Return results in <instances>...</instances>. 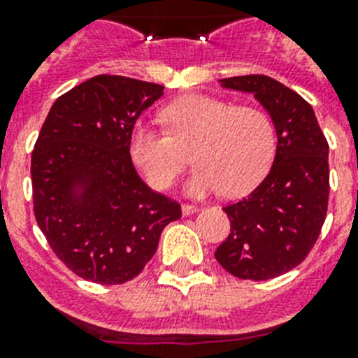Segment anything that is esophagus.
<instances>
[{
	"instance_id": "1",
	"label": "esophagus",
	"mask_w": 358,
	"mask_h": 358,
	"mask_svg": "<svg viewBox=\"0 0 358 358\" xmlns=\"http://www.w3.org/2000/svg\"><path fill=\"white\" fill-rule=\"evenodd\" d=\"M199 206H194V204H182V215H192L197 213Z\"/></svg>"
}]
</instances>
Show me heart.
<instances>
[{
    "label": "heart",
    "instance_id": "b5f03b06",
    "mask_svg": "<svg viewBox=\"0 0 358 358\" xmlns=\"http://www.w3.org/2000/svg\"><path fill=\"white\" fill-rule=\"evenodd\" d=\"M166 132L138 125L132 131L129 152L148 185L166 189L186 166L194 148L199 164L189 177V195L224 189L229 197L248 194L267 176L276 156V129L265 110L233 106L206 94H186L161 113Z\"/></svg>",
    "mask_w": 358,
    "mask_h": 358
}]
</instances>
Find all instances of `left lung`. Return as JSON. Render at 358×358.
<instances>
[{
    "mask_svg": "<svg viewBox=\"0 0 358 358\" xmlns=\"http://www.w3.org/2000/svg\"><path fill=\"white\" fill-rule=\"evenodd\" d=\"M222 85L255 94L273 118L278 147L264 181L222 208L231 231L215 258L240 280H271L297 267L317 242L330 194L328 141L312 106L281 82L243 75Z\"/></svg>",
    "mask_w": 358,
    "mask_h": 358,
    "instance_id": "1",
    "label": "left lung"
}]
</instances>
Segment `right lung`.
I'll return each mask as SVG.
<instances>
[{"label":"right lung","instance_id":"right-lung-1","mask_svg":"<svg viewBox=\"0 0 358 358\" xmlns=\"http://www.w3.org/2000/svg\"><path fill=\"white\" fill-rule=\"evenodd\" d=\"M163 85L98 75L55 100L31 152L34 215L77 276L120 285L143 271L181 204L148 188L129 152Z\"/></svg>","mask_w":358,"mask_h":358}]
</instances>
